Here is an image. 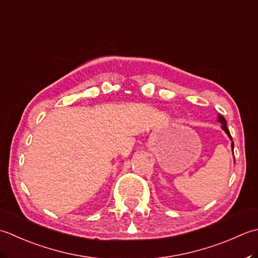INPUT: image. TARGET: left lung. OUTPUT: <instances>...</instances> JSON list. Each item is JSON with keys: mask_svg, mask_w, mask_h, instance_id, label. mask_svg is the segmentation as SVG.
<instances>
[{"mask_svg": "<svg viewBox=\"0 0 258 258\" xmlns=\"http://www.w3.org/2000/svg\"><path fill=\"white\" fill-rule=\"evenodd\" d=\"M218 121L220 122V123H222V128H223V130L225 131V133L226 134H227V136L229 137V138H230V140H233L232 139V136H230V133H229V130H228V128H227V123H226V120H225V118L223 117V115H218ZM232 148H233V150H234V143H232Z\"/></svg>", "mask_w": 258, "mask_h": 258, "instance_id": "obj_1", "label": "left lung"}]
</instances>
